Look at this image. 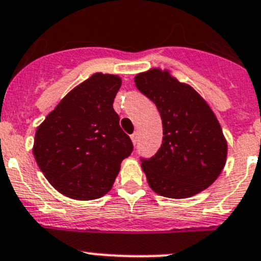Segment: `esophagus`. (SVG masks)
<instances>
[{
    "mask_svg": "<svg viewBox=\"0 0 261 261\" xmlns=\"http://www.w3.org/2000/svg\"><path fill=\"white\" fill-rule=\"evenodd\" d=\"M130 140H132L133 145H136V143L138 142V133H137V132H135V133H133V135L130 136Z\"/></svg>",
    "mask_w": 261,
    "mask_h": 261,
    "instance_id": "34e87169",
    "label": "esophagus"
}]
</instances>
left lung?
I'll use <instances>...</instances> for the list:
<instances>
[{
  "label": "left lung",
  "instance_id": "8db88e82",
  "mask_svg": "<svg viewBox=\"0 0 261 261\" xmlns=\"http://www.w3.org/2000/svg\"><path fill=\"white\" fill-rule=\"evenodd\" d=\"M136 87L156 105L163 145L142 160L148 186L158 195L187 198L213 185L224 169L228 143L209 103L169 69L151 68L135 76Z\"/></svg>",
  "mask_w": 261,
  "mask_h": 261
}]
</instances>
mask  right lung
<instances>
[{
    "instance_id": "obj_1",
    "label": "right lung",
    "mask_w": 261,
    "mask_h": 261,
    "mask_svg": "<svg viewBox=\"0 0 261 261\" xmlns=\"http://www.w3.org/2000/svg\"><path fill=\"white\" fill-rule=\"evenodd\" d=\"M121 86L116 74H92L74 87L38 125L33 155L49 185L73 200L88 201L113 188L132 141L113 108Z\"/></svg>"
}]
</instances>
